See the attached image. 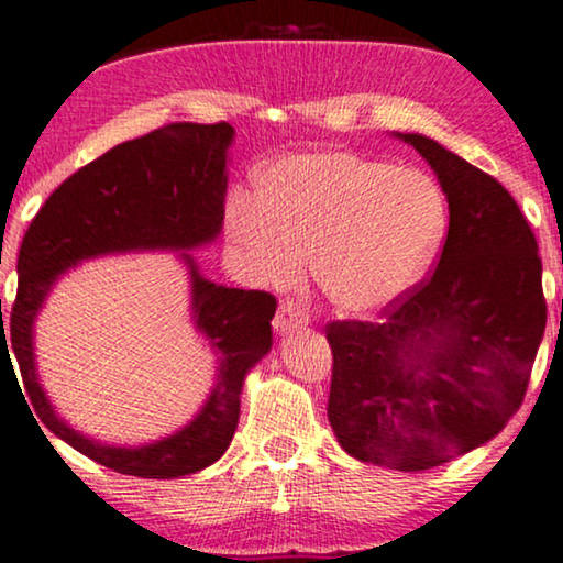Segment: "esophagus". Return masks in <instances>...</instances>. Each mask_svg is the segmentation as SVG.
Masks as SVG:
<instances>
[{"mask_svg":"<svg viewBox=\"0 0 563 563\" xmlns=\"http://www.w3.org/2000/svg\"><path fill=\"white\" fill-rule=\"evenodd\" d=\"M308 323V316H305L302 310L297 308V302H287L279 305V310H276V318H274V331L276 333H289V331H297V328H302Z\"/></svg>","mask_w":563,"mask_h":563,"instance_id":"34e87169","label":"esophagus"}]
</instances>
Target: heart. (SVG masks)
I'll return each instance as SVG.
<instances>
[{
  "label": "heart",
  "mask_w": 563,
  "mask_h": 563,
  "mask_svg": "<svg viewBox=\"0 0 563 563\" xmlns=\"http://www.w3.org/2000/svg\"><path fill=\"white\" fill-rule=\"evenodd\" d=\"M448 207L413 167L356 152H308L261 178L258 201L232 199L230 240L264 284H289L310 258L328 302L369 316L411 289L440 245Z\"/></svg>",
  "instance_id": "obj_1"
}]
</instances>
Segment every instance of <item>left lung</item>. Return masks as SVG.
Wrapping results in <instances>:
<instances>
[{"label":"left lung","mask_w":563,"mask_h":563,"mask_svg":"<svg viewBox=\"0 0 563 563\" xmlns=\"http://www.w3.org/2000/svg\"><path fill=\"white\" fill-rule=\"evenodd\" d=\"M396 136L437 173L448 240L432 276L379 323H328V421L362 463L427 471L494 440L522 406L545 331L543 266L499 180L434 139Z\"/></svg>","instance_id":"8db88e82"}]
</instances>
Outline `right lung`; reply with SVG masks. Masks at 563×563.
Instances as JSON below:
<instances>
[{
  "mask_svg": "<svg viewBox=\"0 0 563 563\" xmlns=\"http://www.w3.org/2000/svg\"><path fill=\"white\" fill-rule=\"evenodd\" d=\"M232 139L235 129L224 121L170 123L108 150L48 196L20 245L18 297L7 333L2 320L0 356L14 352L27 398L58 440L123 476L180 478L217 463L235 437L247 372L272 352L276 299L209 282L188 253L222 232ZM142 250L181 253L192 276V319L218 354V375L186 428L126 449L92 441L55 413L34 369L32 328L69 267L100 254Z\"/></svg>",
  "mask_w": 563,
  "mask_h": 563,
  "instance_id": "add662e5",
  "label": "right lung"
}]
</instances>
